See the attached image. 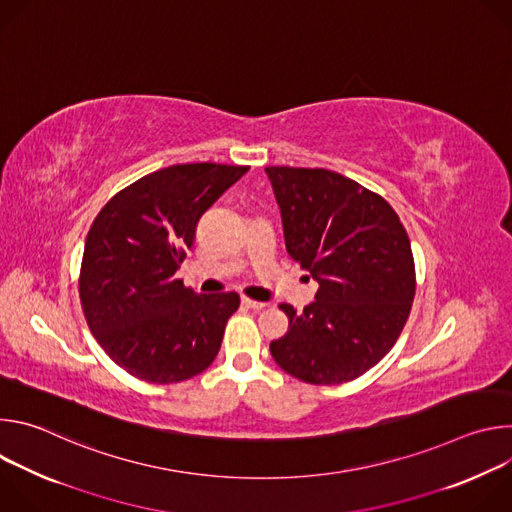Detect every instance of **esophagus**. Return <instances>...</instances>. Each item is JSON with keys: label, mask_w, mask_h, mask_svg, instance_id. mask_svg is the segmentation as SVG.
<instances>
[{"label": "esophagus", "mask_w": 512, "mask_h": 512, "mask_svg": "<svg viewBox=\"0 0 512 512\" xmlns=\"http://www.w3.org/2000/svg\"><path fill=\"white\" fill-rule=\"evenodd\" d=\"M241 302H243V306H245V308H251V310H255V312H259V310L267 308V304H265V302H257V300H251V298H243Z\"/></svg>", "instance_id": "esophagus-1"}]
</instances>
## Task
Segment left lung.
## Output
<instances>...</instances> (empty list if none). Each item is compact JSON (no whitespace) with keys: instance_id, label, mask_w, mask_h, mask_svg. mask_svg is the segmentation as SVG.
<instances>
[{"instance_id":"obj_1","label":"left lung","mask_w":512,"mask_h":512,"mask_svg":"<svg viewBox=\"0 0 512 512\" xmlns=\"http://www.w3.org/2000/svg\"><path fill=\"white\" fill-rule=\"evenodd\" d=\"M285 249L320 283L302 314L281 304L287 332L269 344L304 383L340 385L373 369L397 342L415 296V263L391 204L324 168H265Z\"/></svg>"}]
</instances>
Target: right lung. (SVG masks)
I'll return each instance as SVG.
<instances>
[{"instance_id": "add662e5", "label": "right lung", "mask_w": 512, "mask_h": 512, "mask_svg": "<svg viewBox=\"0 0 512 512\" xmlns=\"http://www.w3.org/2000/svg\"><path fill=\"white\" fill-rule=\"evenodd\" d=\"M249 166L176 164L139 178L97 214L79 294L87 324L129 375L158 385L206 371L241 300L196 294L176 279L200 216Z\"/></svg>"}]
</instances>
